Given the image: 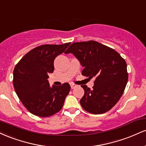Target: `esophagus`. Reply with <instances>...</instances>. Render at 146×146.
Segmentation results:
<instances>
[{
  "label": "esophagus",
  "mask_w": 146,
  "mask_h": 146,
  "mask_svg": "<svg viewBox=\"0 0 146 146\" xmlns=\"http://www.w3.org/2000/svg\"><path fill=\"white\" fill-rule=\"evenodd\" d=\"M70 86H71V88H72V89H73V88H75V87L78 86V85H77V84H75L71 83V84H70Z\"/></svg>",
  "instance_id": "34e87169"
}]
</instances>
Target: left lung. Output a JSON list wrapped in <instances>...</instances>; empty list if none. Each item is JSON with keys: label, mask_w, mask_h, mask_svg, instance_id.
<instances>
[{"label": "left lung", "mask_w": 146, "mask_h": 146, "mask_svg": "<svg viewBox=\"0 0 146 146\" xmlns=\"http://www.w3.org/2000/svg\"><path fill=\"white\" fill-rule=\"evenodd\" d=\"M70 53L84 67L82 74L95 78L92 89L81 86L84 90L82 107L95 115L108 111L121 98L128 82L125 60L113 48L93 40L73 43L64 52Z\"/></svg>", "instance_id": "8db88e82"}]
</instances>
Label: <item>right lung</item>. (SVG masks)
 Instances as JSON below:
<instances>
[{
  "instance_id": "1",
  "label": "right lung",
  "mask_w": 146,
  "mask_h": 146,
  "mask_svg": "<svg viewBox=\"0 0 146 146\" xmlns=\"http://www.w3.org/2000/svg\"><path fill=\"white\" fill-rule=\"evenodd\" d=\"M69 44L41 45L28 52L15 66V91L25 108L36 116L50 117L62 108L71 86L64 83L51 87L48 74L54 71L55 58Z\"/></svg>"
}]
</instances>
